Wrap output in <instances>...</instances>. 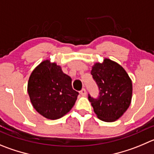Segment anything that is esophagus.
Wrapping results in <instances>:
<instances>
[{"instance_id": "esophagus-1", "label": "esophagus", "mask_w": 154, "mask_h": 154, "mask_svg": "<svg viewBox=\"0 0 154 154\" xmlns=\"http://www.w3.org/2000/svg\"><path fill=\"white\" fill-rule=\"evenodd\" d=\"M80 94L81 95V96H83V97H85L86 95H87V91H86L85 89H82L80 91Z\"/></svg>"}]
</instances>
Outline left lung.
I'll return each instance as SVG.
<instances>
[{
  "label": "left lung",
  "mask_w": 154,
  "mask_h": 154,
  "mask_svg": "<svg viewBox=\"0 0 154 154\" xmlns=\"http://www.w3.org/2000/svg\"><path fill=\"white\" fill-rule=\"evenodd\" d=\"M91 74L98 85L100 93L94 99L89 95L93 111L97 117L106 122H115L128 109L131 102L132 82L120 64L109 58L96 63Z\"/></svg>",
  "instance_id": "obj_1"
}]
</instances>
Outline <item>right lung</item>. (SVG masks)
<instances>
[{"mask_svg": "<svg viewBox=\"0 0 154 154\" xmlns=\"http://www.w3.org/2000/svg\"><path fill=\"white\" fill-rule=\"evenodd\" d=\"M71 81L56 63L49 60L40 63L32 70L27 87L34 109L51 120L63 117L72 109L79 94L73 90Z\"/></svg>", "mask_w": 154, "mask_h": 154, "instance_id": "obj_1", "label": "right lung"}]
</instances>
